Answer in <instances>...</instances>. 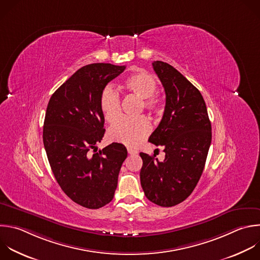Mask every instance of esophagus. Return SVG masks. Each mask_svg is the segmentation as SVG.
Listing matches in <instances>:
<instances>
[{
  "label": "esophagus",
  "instance_id": "1",
  "mask_svg": "<svg viewBox=\"0 0 260 260\" xmlns=\"http://www.w3.org/2000/svg\"><path fill=\"white\" fill-rule=\"evenodd\" d=\"M127 152H128V154H131V155H136V154H138V151H137L136 149H133V148H127Z\"/></svg>",
  "mask_w": 260,
  "mask_h": 260
}]
</instances>
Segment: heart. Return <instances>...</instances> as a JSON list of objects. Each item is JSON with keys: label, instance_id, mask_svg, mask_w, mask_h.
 <instances>
[{"label": "heart", "instance_id": "heart-1", "mask_svg": "<svg viewBox=\"0 0 260 260\" xmlns=\"http://www.w3.org/2000/svg\"><path fill=\"white\" fill-rule=\"evenodd\" d=\"M157 85L156 78L146 71L133 73L126 77L123 82L124 90L141 98V107H144L150 112H157L162 106V100L155 92ZM99 105L106 121L112 123L120 116V96L111 85H106L101 91ZM150 132L151 123L149 119L141 115L137 117L120 118L109 128L108 135L113 142L136 147L148 137Z\"/></svg>", "mask_w": 260, "mask_h": 260}]
</instances>
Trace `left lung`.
<instances>
[{
  "label": "left lung",
  "instance_id": "left-lung-1",
  "mask_svg": "<svg viewBox=\"0 0 260 260\" xmlns=\"http://www.w3.org/2000/svg\"><path fill=\"white\" fill-rule=\"evenodd\" d=\"M153 68L166 95L165 109L149 142L163 146L165 158L140 153V179L146 197L153 203L175 206L197 186L211 144V123L205 101L180 71L168 63L154 61Z\"/></svg>",
  "mask_w": 260,
  "mask_h": 260
}]
</instances>
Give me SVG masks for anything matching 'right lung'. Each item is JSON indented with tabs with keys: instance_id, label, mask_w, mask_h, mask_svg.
Returning <instances> with one entry per match:
<instances>
[{
	"instance_id": "right-lung-1",
	"label": "right lung",
	"mask_w": 260,
	"mask_h": 260,
	"mask_svg": "<svg viewBox=\"0 0 260 260\" xmlns=\"http://www.w3.org/2000/svg\"><path fill=\"white\" fill-rule=\"evenodd\" d=\"M124 69L110 63L85 65L59 86L47 107L43 141L54 177L73 202L89 209L113 199L127 156L119 143L99 152L96 146L105 134L101 91Z\"/></svg>"
}]
</instances>
